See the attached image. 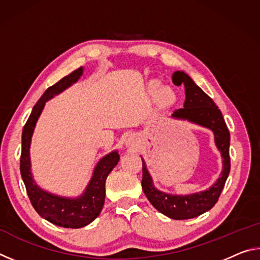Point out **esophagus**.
I'll return each mask as SVG.
<instances>
[{
  "mask_svg": "<svg viewBox=\"0 0 260 260\" xmlns=\"http://www.w3.org/2000/svg\"><path fill=\"white\" fill-rule=\"evenodd\" d=\"M126 144H127V147H129V148H135V147H138V140H136L134 136H129V138L126 141Z\"/></svg>",
  "mask_w": 260,
  "mask_h": 260,
  "instance_id": "esophagus-1",
  "label": "esophagus"
}]
</instances>
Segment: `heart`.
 <instances>
[{"label": "heart", "instance_id": "obj_1", "mask_svg": "<svg viewBox=\"0 0 260 260\" xmlns=\"http://www.w3.org/2000/svg\"><path fill=\"white\" fill-rule=\"evenodd\" d=\"M156 88H157V85L155 83V85H152V91L156 90ZM159 98L161 100V102L166 104L170 102L171 99H172V93H171L167 88H162V89H160V91H159Z\"/></svg>", "mask_w": 260, "mask_h": 260}]
</instances>
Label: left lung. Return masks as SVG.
<instances>
[{
	"label": "left lung",
	"instance_id": "obj_1",
	"mask_svg": "<svg viewBox=\"0 0 260 260\" xmlns=\"http://www.w3.org/2000/svg\"><path fill=\"white\" fill-rule=\"evenodd\" d=\"M172 81L177 86L183 85L186 99L183 108L175 110L171 117L178 120H187L191 124L210 129L214 136L215 147L222 158V171L217 181L205 190L188 195L167 193L157 189L147 169L146 161L142 158V189L147 199L153 208L166 217L174 220H183L199 217L212 209L218 202L231 171V135L221 111L187 73L175 71L172 76Z\"/></svg>",
	"mask_w": 260,
	"mask_h": 260
}]
</instances>
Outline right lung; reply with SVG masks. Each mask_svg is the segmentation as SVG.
Masks as SVG:
<instances>
[{"mask_svg":"<svg viewBox=\"0 0 260 260\" xmlns=\"http://www.w3.org/2000/svg\"><path fill=\"white\" fill-rule=\"evenodd\" d=\"M82 74L83 68L81 67L70 73L69 76L60 79L54 86L48 88L38 103L34 105L21 134L20 173L30 203L43 219L54 225L65 228L85 227L99 217L105 201V181L109 173L118 164L120 158L117 150H113L101 158L95 166L85 190L77 197L56 195L42 189L35 182L32 174L29 149L39 117L41 116L46 102L71 87L80 79Z\"/></svg>","mask_w":260,"mask_h":260,"instance_id":"1","label":"right lung"}]
</instances>
